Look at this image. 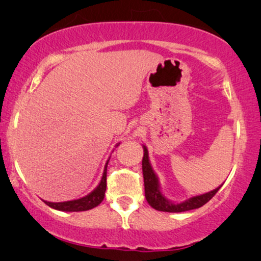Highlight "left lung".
<instances>
[{
  "instance_id": "8db88e82",
  "label": "left lung",
  "mask_w": 261,
  "mask_h": 261,
  "mask_svg": "<svg viewBox=\"0 0 261 261\" xmlns=\"http://www.w3.org/2000/svg\"><path fill=\"white\" fill-rule=\"evenodd\" d=\"M144 148V156H142V174H144V184H145V197L146 201L148 202V204L159 212H166V213H183L188 212V210L197 209L201 208L202 205H204L206 202H209L212 199L217 191L220 190V188L223 184H221L220 187H217L214 190L205 192V194L191 196L188 199H185L183 202H173L166 197L163 194L162 187H160L159 178L156 176V173L153 170L149 162V155H148V149L145 145H142Z\"/></svg>"
}]
</instances>
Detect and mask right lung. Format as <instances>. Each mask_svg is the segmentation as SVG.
<instances>
[{"instance_id": "obj_1", "label": "right lung", "mask_w": 261, "mask_h": 261, "mask_svg": "<svg viewBox=\"0 0 261 261\" xmlns=\"http://www.w3.org/2000/svg\"><path fill=\"white\" fill-rule=\"evenodd\" d=\"M120 145L116 144L115 147ZM110 159V156H109ZM109 159L107 160L105 170H103V174L101 180L97 187H96L94 190H92L90 194H88L84 197L77 198V199H71V201H65V202H48L44 201L48 206H51L52 209L59 210V212H85V210H90L95 206H97L99 203L103 201L106 195L107 190V167H108Z\"/></svg>"}]
</instances>
